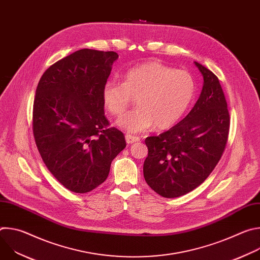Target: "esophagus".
<instances>
[{
    "instance_id": "esophagus-1",
    "label": "esophagus",
    "mask_w": 260,
    "mask_h": 260,
    "mask_svg": "<svg viewBox=\"0 0 260 260\" xmlns=\"http://www.w3.org/2000/svg\"><path fill=\"white\" fill-rule=\"evenodd\" d=\"M125 141L127 144H133L135 142L140 141V138H138L136 136H132V135H125Z\"/></svg>"
}]
</instances>
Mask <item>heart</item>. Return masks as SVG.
Returning a JSON list of instances; mask_svg holds the SVG:
<instances>
[{
    "label": "heart",
    "mask_w": 260,
    "mask_h": 260,
    "mask_svg": "<svg viewBox=\"0 0 260 260\" xmlns=\"http://www.w3.org/2000/svg\"><path fill=\"white\" fill-rule=\"evenodd\" d=\"M102 95L105 107L115 116L137 99L138 108L116 122L123 131L141 133L153 125L162 131L174 126L186 112L194 95V82L187 72L150 61L129 70L123 83L107 81Z\"/></svg>",
    "instance_id": "heart-1"
}]
</instances>
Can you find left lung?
<instances>
[{
	"instance_id": "8db88e82",
	"label": "left lung",
	"mask_w": 260,
	"mask_h": 260,
	"mask_svg": "<svg viewBox=\"0 0 260 260\" xmlns=\"http://www.w3.org/2000/svg\"><path fill=\"white\" fill-rule=\"evenodd\" d=\"M204 77L201 95L188 115L159 136L145 140L147 184L168 199L186 194L209 177L224 152L230 132L228 103L217 76L194 61Z\"/></svg>"
}]
</instances>
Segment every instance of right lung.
<instances>
[{
    "label": "right lung",
    "instance_id": "right-lung-1",
    "mask_svg": "<svg viewBox=\"0 0 260 260\" xmlns=\"http://www.w3.org/2000/svg\"><path fill=\"white\" fill-rule=\"evenodd\" d=\"M117 58L114 51L80 49L50 66L37 86L35 142L49 172L70 191L96 188L126 146L122 132L109 126L102 95Z\"/></svg>",
    "mask_w": 260,
    "mask_h": 260
}]
</instances>
